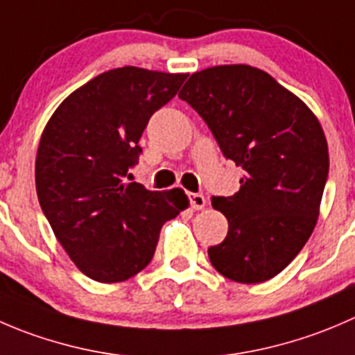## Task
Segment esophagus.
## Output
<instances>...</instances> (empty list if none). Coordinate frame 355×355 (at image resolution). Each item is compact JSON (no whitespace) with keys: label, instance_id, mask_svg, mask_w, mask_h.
Segmentation results:
<instances>
[{"label":"esophagus","instance_id":"obj_1","mask_svg":"<svg viewBox=\"0 0 355 355\" xmlns=\"http://www.w3.org/2000/svg\"><path fill=\"white\" fill-rule=\"evenodd\" d=\"M189 203H191V209L202 210L205 207V196L202 193H193V195H189Z\"/></svg>","mask_w":355,"mask_h":355}]
</instances>
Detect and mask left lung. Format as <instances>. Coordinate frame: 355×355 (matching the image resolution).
Wrapping results in <instances>:
<instances>
[{"label":"left lung","mask_w":355,"mask_h":355,"mask_svg":"<svg viewBox=\"0 0 355 355\" xmlns=\"http://www.w3.org/2000/svg\"><path fill=\"white\" fill-rule=\"evenodd\" d=\"M179 98L207 122L224 157L243 169L233 196H214L227 236L209 248L231 282H268L307 243L328 179V143L311 108L268 72L217 65L191 73Z\"/></svg>","instance_id":"left-lung-1"}]
</instances>
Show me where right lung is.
<instances>
[{
    "label": "right lung",
    "mask_w": 355,
    "mask_h": 355,
    "mask_svg": "<svg viewBox=\"0 0 355 355\" xmlns=\"http://www.w3.org/2000/svg\"><path fill=\"white\" fill-rule=\"evenodd\" d=\"M188 73L121 67L60 103L41 135L36 191L55 236L87 278L119 283L152 261L164 223L189 205L179 188L128 182L150 117Z\"/></svg>",
    "instance_id": "add662e5"
}]
</instances>
